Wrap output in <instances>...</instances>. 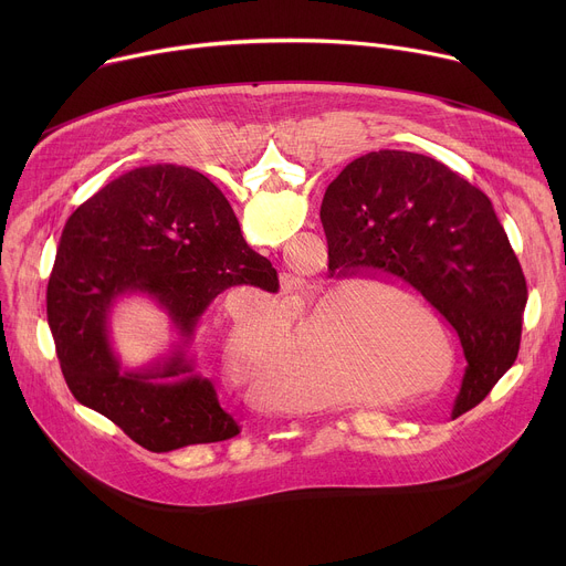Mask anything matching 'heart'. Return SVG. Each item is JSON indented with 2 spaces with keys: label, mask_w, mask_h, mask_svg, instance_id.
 <instances>
[{
  "label": "heart",
  "mask_w": 566,
  "mask_h": 566,
  "mask_svg": "<svg viewBox=\"0 0 566 566\" xmlns=\"http://www.w3.org/2000/svg\"><path fill=\"white\" fill-rule=\"evenodd\" d=\"M354 293L340 284L308 308L289 313L282 329L271 304L239 315L226 340V367L237 382L291 412L327 410L345 391L356 394L360 369L374 387L417 374L426 363L423 345L382 322L369 339L371 322H354Z\"/></svg>",
  "instance_id": "obj_1"
}]
</instances>
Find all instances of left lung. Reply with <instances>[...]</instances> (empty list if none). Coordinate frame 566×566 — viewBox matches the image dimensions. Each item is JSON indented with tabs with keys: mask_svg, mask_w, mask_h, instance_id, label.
I'll return each instance as SVG.
<instances>
[{
	"mask_svg": "<svg viewBox=\"0 0 566 566\" xmlns=\"http://www.w3.org/2000/svg\"><path fill=\"white\" fill-rule=\"evenodd\" d=\"M319 219L332 266L400 277L450 322L468 363L452 417L479 406L517 358L528 297L491 199L437 158L378 149L334 179Z\"/></svg>",
	"mask_w": 566,
	"mask_h": 566,
	"instance_id": "8db88e82",
	"label": "left lung"
}]
</instances>
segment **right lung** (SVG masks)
<instances>
[{
	"label": "right lung",
	"instance_id": "1",
	"mask_svg": "<svg viewBox=\"0 0 566 566\" xmlns=\"http://www.w3.org/2000/svg\"><path fill=\"white\" fill-rule=\"evenodd\" d=\"M239 284L280 286L208 177L147 166L114 179L69 217L49 277V327L71 394L149 452L237 437L188 347L210 302ZM132 292L164 307L182 340L143 370L119 367L106 327L115 300Z\"/></svg>",
	"mask_w": 566,
	"mask_h": 566
}]
</instances>
